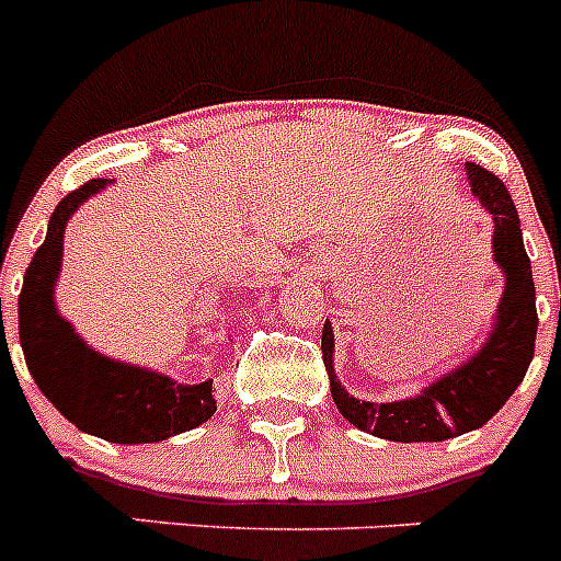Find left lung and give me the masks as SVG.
Here are the masks:
<instances>
[{"mask_svg":"<svg viewBox=\"0 0 561 561\" xmlns=\"http://www.w3.org/2000/svg\"><path fill=\"white\" fill-rule=\"evenodd\" d=\"M466 180L472 196L489 210L494 221V261L503 270L505 286L494 311L492 334L480 351L460 362L458 368L440 376L413 399L362 401L342 388L334 374V331L323 325V362L331 379V396L340 413L359 427L385 440H447L455 435L483 427L505 401L512 399L525 370L534 359L537 342V289H534L531 261L523 247L517 207L500 176L469 162Z\"/></svg>","mask_w":561,"mask_h":561,"instance_id":"1","label":"left lung"}]
</instances>
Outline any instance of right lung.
Instances as JSON below:
<instances>
[{
    "mask_svg": "<svg viewBox=\"0 0 561 561\" xmlns=\"http://www.w3.org/2000/svg\"><path fill=\"white\" fill-rule=\"evenodd\" d=\"M103 185V180H89L67 193L49 216L47 238L24 272L19 336L30 376L64 419L112 444H153L199 427L216 413L213 379L180 385L157 370L108 359L89 348L53 300L64 257V227Z\"/></svg>",
    "mask_w": 561,
    "mask_h": 561,
    "instance_id": "1",
    "label": "right lung"
}]
</instances>
